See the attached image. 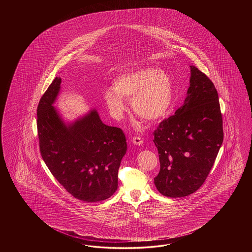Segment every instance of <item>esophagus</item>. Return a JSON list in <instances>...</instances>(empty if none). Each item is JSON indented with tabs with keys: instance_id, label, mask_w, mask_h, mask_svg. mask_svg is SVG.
<instances>
[{
	"instance_id": "esophagus-1",
	"label": "esophagus",
	"mask_w": 252,
	"mask_h": 252,
	"mask_svg": "<svg viewBox=\"0 0 252 252\" xmlns=\"http://www.w3.org/2000/svg\"><path fill=\"white\" fill-rule=\"evenodd\" d=\"M132 143L135 145H141L143 143V140L140 138V137H133L131 139Z\"/></svg>"
}]
</instances>
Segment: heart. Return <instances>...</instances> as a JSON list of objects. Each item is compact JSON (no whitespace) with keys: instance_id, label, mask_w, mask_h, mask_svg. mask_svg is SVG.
<instances>
[{"instance_id":"1","label":"heart","mask_w":252,"mask_h":252,"mask_svg":"<svg viewBox=\"0 0 252 252\" xmlns=\"http://www.w3.org/2000/svg\"><path fill=\"white\" fill-rule=\"evenodd\" d=\"M124 99L131 100L134 113L147 122H158L169 113L174 101L171 76L164 70L144 68L119 75L113 89L103 94L112 116L121 119L126 111Z\"/></svg>"}]
</instances>
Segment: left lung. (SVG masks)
Masks as SVG:
<instances>
[{
	"label": "left lung",
	"instance_id": "8db88e82",
	"mask_svg": "<svg viewBox=\"0 0 252 252\" xmlns=\"http://www.w3.org/2000/svg\"><path fill=\"white\" fill-rule=\"evenodd\" d=\"M190 86L182 106L154 131L160 170L158 192L172 198L194 193L214 166L223 140L218 93L203 72L190 65Z\"/></svg>",
	"mask_w": 252,
	"mask_h": 252
}]
</instances>
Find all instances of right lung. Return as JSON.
<instances>
[{
    "label": "right lung",
    "mask_w": 252,
    "mask_h": 252,
    "mask_svg": "<svg viewBox=\"0 0 252 252\" xmlns=\"http://www.w3.org/2000/svg\"><path fill=\"white\" fill-rule=\"evenodd\" d=\"M61 78L56 77L38 102L39 149L55 178L75 198L95 203L118 188V170L127 151L123 129L102 123L95 109L64 123L54 107Z\"/></svg>",
    "instance_id": "1"
}]
</instances>
